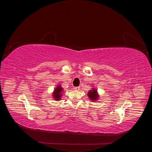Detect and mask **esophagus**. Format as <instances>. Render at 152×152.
Listing matches in <instances>:
<instances>
[{
  "mask_svg": "<svg viewBox=\"0 0 152 152\" xmlns=\"http://www.w3.org/2000/svg\"><path fill=\"white\" fill-rule=\"evenodd\" d=\"M79 88H80L79 86H76V87H75V88H74V90H79Z\"/></svg>",
  "mask_w": 152,
  "mask_h": 152,
  "instance_id": "34e87169",
  "label": "esophagus"
}]
</instances>
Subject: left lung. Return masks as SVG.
Returning a JSON list of instances; mask_svg holds the SVG:
<instances>
[{
  "label": "left lung",
  "instance_id": "1",
  "mask_svg": "<svg viewBox=\"0 0 152 152\" xmlns=\"http://www.w3.org/2000/svg\"><path fill=\"white\" fill-rule=\"evenodd\" d=\"M88 96L91 100H96L99 98V95L97 94V91L94 89L90 90V91L88 93Z\"/></svg>",
  "mask_w": 152,
  "mask_h": 152
}]
</instances>
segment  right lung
<instances>
[{"instance_id":"add662e5","label":"right lung","mask_w":152,"mask_h":152,"mask_svg":"<svg viewBox=\"0 0 152 152\" xmlns=\"http://www.w3.org/2000/svg\"><path fill=\"white\" fill-rule=\"evenodd\" d=\"M63 91L62 88L60 85H58L57 87L54 90V92L53 93V97L56 100H60L62 96V92Z\"/></svg>"}]
</instances>
